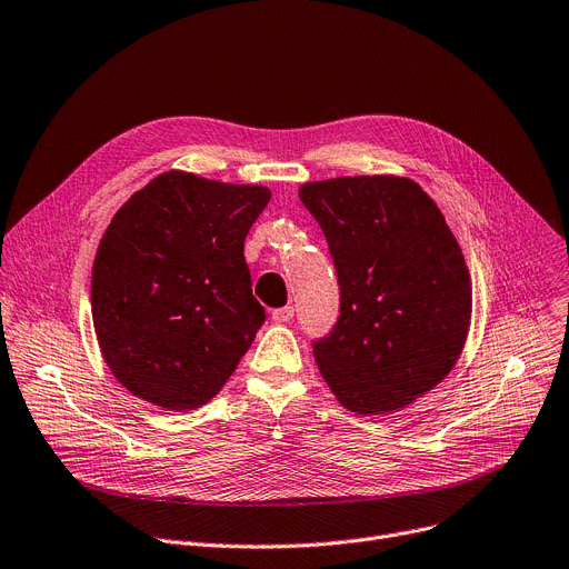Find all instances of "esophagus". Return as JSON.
Masks as SVG:
<instances>
[{"label":"esophagus","instance_id":"1","mask_svg":"<svg viewBox=\"0 0 569 569\" xmlns=\"http://www.w3.org/2000/svg\"><path fill=\"white\" fill-rule=\"evenodd\" d=\"M292 316H295V309L292 307H281V309H274L272 311V320L274 322H290L292 320Z\"/></svg>","mask_w":569,"mask_h":569}]
</instances>
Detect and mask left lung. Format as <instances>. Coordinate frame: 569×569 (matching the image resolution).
<instances>
[{
  "label": "left lung",
  "mask_w": 569,
  "mask_h": 569,
  "mask_svg": "<svg viewBox=\"0 0 569 569\" xmlns=\"http://www.w3.org/2000/svg\"><path fill=\"white\" fill-rule=\"evenodd\" d=\"M335 258L341 313L313 343L320 376L357 415L397 412L450 373L472 286L438 204L408 177L355 174L300 187Z\"/></svg>",
  "instance_id": "obj_1"
}]
</instances>
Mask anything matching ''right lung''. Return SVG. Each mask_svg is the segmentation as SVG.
Returning <instances> with one entry per match:
<instances>
[{
	"label": "right lung",
	"mask_w": 569,
	"mask_h": 569,
	"mask_svg": "<svg viewBox=\"0 0 569 569\" xmlns=\"http://www.w3.org/2000/svg\"><path fill=\"white\" fill-rule=\"evenodd\" d=\"M267 187L168 170L117 209L97 249L92 318L127 390L166 410L212 401L264 322L244 239Z\"/></svg>",
	"instance_id": "right-lung-1"
}]
</instances>
